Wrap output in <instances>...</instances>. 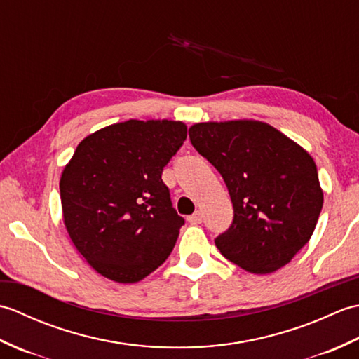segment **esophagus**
<instances>
[{"instance_id":"1","label":"esophagus","mask_w":359,"mask_h":359,"mask_svg":"<svg viewBox=\"0 0 359 359\" xmlns=\"http://www.w3.org/2000/svg\"><path fill=\"white\" fill-rule=\"evenodd\" d=\"M188 222H189V224H193V225L201 224V222H202V212H201V211H196L194 215L188 216Z\"/></svg>"}]
</instances>
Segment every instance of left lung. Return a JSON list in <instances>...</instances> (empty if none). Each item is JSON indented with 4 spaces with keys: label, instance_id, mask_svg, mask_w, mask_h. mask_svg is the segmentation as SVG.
Here are the masks:
<instances>
[{
    "label": "left lung",
    "instance_id": "left-lung-1",
    "mask_svg": "<svg viewBox=\"0 0 359 359\" xmlns=\"http://www.w3.org/2000/svg\"><path fill=\"white\" fill-rule=\"evenodd\" d=\"M189 140L222 175L234 217L215 239L228 261L256 274L276 271L310 241L323 189L306 149L262 121H208Z\"/></svg>",
    "mask_w": 359,
    "mask_h": 359
}]
</instances>
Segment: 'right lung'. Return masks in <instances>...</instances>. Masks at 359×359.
I'll use <instances>...</instances> for the list:
<instances>
[{"mask_svg": "<svg viewBox=\"0 0 359 359\" xmlns=\"http://www.w3.org/2000/svg\"><path fill=\"white\" fill-rule=\"evenodd\" d=\"M187 139L172 120H128L83 139L60 179L63 220L102 276L134 284L171 255L185 224L162 172Z\"/></svg>", "mask_w": 359, "mask_h": 359, "instance_id": "1", "label": "right lung"}]
</instances>
